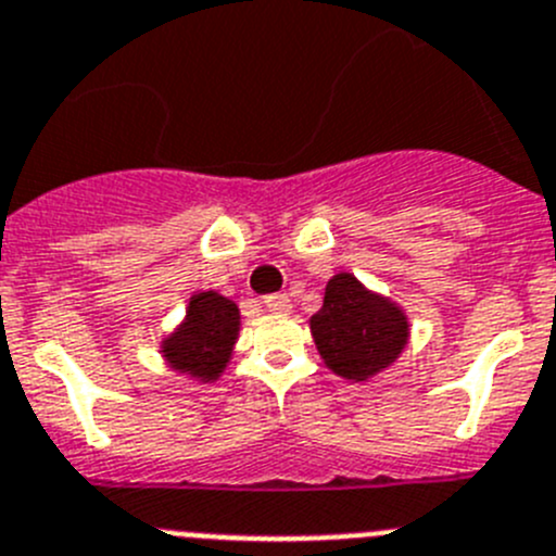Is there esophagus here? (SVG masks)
Masks as SVG:
<instances>
[{
	"label": "esophagus",
	"instance_id": "esophagus-1",
	"mask_svg": "<svg viewBox=\"0 0 556 556\" xmlns=\"http://www.w3.org/2000/svg\"><path fill=\"white\" fill-rule=\"evenodd\" d=\"M263 307L271 309V313H288L290 299L285 293H268L266 299H263Z\"/></svg>",
	"mask_w": 556,
	"mask_h": 556
}]
</instances>
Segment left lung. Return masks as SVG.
<instances>
[{"label":"left lung","mask_w":556,"mask_h":556,"mask_svg":"<svg viewBox=\"0 0 556 556\" xmlns=\"http://www.w3.org/2000/svg\"><path fill=\"white\" fill-rule=\"evenodd\" d=\"M326 367L349 381H367L401 356L408 320L401 307L370 293L354 274H334L326 285L324 307L309 320Z\"/></svg>","instance_id":"left-lung-1"}]
</instances>
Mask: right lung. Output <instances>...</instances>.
<instances>
[{
    "label": "right lung",
    "mask_w": 556,
    "mask_h": 556,
    "mask_svg": "<svg viewBox=\"0 0 556 556\" xmlns=\"http://www.w3.org/2000/svg\"><path fill=\"white\" fill-rule=\"evenodd\" d=\"M241 315L225 295L205 290L191 295L186 320L161 342L169 367L200 381H216L227 367L238 340Z\"/></svg>",
    "instance_id": "add662e5"
}]
</instances>
